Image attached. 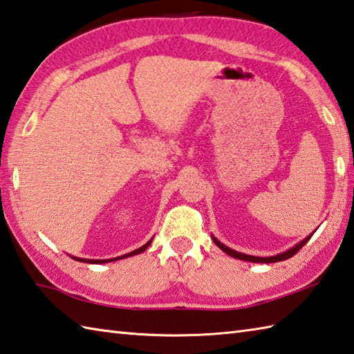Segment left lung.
Returning <instances> with one entry per match:
<instances>
[{"label":"left lung","instance_id":"1","mask_svg":"<svg viewBox=\"0 0 354 354\" xmlns=\"http://www.w3.org/2000/svg\"><path fill=\"white\" fill-rule=\"evenodd\" d=\"M315 233V232H313ZM313 233L308 234V236L306 239H302L299 244H296L295 247L288 248L287 252L283 253H279V254H274V256H268V258H259V256H252V254H245V253H239L236 250H233V248L224 245L223 242H219L216 238L212 236L213 242L216 244L221 250H223L224 253H227L228 256H232V258H236V259H241V261H248V262H261V264H270V262H279V261H286L288 258H292V256H295L297 252L301 250V248L307 244V242L310 241V238L313 236Z\"/></svg>","mask_w":354,"mask_h":354}]
</instances>
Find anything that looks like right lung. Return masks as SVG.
<instances>
[{"mask_svg": "<svg viewBox=\"0 0 354 354\" xmlns=\"http://www.w3.org/2000/svg\"><path fill=\"white\" fill-rule=\"evenodd\" d=\"M151 244V239L147 242V244H144L142 247L136 248V250L130 252L127 254H122V256H118V258H112V259H82V258H76V256H72L75 261H80V262H87V264H106V262H112V261H118V259H124V258H129V256H133V254H140L142 252L147 250V247Z\"/></svg>", "mask_w": 354, "mask_h": 354, "instance_id": "obj_1", "label": "right lung"}]
</instances>
